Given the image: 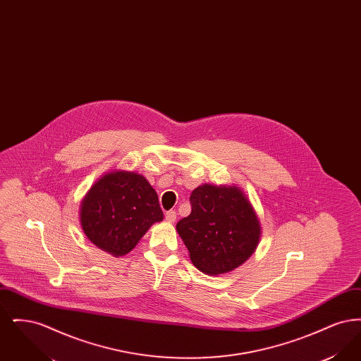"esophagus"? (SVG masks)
Masks as SVG:
<instances>
[{
  "mask_svg": "<svg viewBox=\"0 0 361 361\" xmlns=\"http://www.w3.org/2000/svg\"><path fill=\"white\" fill-rule=\"evenodd\" d=\"M176 218H177L176 211H168V212L165 214V219H166L168 222H171V224H173V222L176 221Z\"/></svg>",
  "mask_w": 361,
  "mask_h": 361,
  "instance_id": "34e87169",
  "label": "esophagus"
}]
</instances>
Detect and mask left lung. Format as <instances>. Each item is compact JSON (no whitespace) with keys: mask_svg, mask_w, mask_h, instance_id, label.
<instances>
[{"mask_svg":"<svg viewBox=\"0 0 361 361\" xmlns=\"http://www.w3.org/2000/svg\"><path fill=\"white\" fill-rule=\"evenodd\" d=\"M192 211L176 224L192 264L208 275L234 271L257 247V214L238 187L204 184L193 189Z\"/></svg>","mask_w":361,"mask_h":361,"instance_id":"8db88e82","label":"left lung"}]
</instances>
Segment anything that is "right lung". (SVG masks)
Wrapping results in <instances>:
<instances>
[{"mask_svg":"<svg viewBox=\"0 0 361 361\" xmlns=\"http://www.w3.org/2000/svg\"><path fill=\"white\" fill-rule=\"evenodd\" d=\"M164 212L150 183L134 172L104 174L81 202L80 222L87 240L119 257L131 252Z\"/></svg>","mask_w":361,"mask_h":361,"instance_id":"1","label":"right lung"}]
</instances>
